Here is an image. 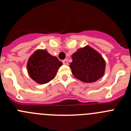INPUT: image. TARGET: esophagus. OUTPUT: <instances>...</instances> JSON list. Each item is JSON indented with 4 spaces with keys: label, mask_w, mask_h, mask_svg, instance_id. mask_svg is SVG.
Returning <instances> with one entry per match:
<instances>
[{
    "label": "esophagus",
    "mask_w": 131,
    "mask_h": 131,
    "mask_svg": "<svg viewBox=\"0 0 131 131\" xmlns=\"http://www.w3.org/2000/svg\"><path fill=\"white\" fill-rule=\"evenodd\" d=\"M63 64H65V65H67L68 64V60L67 59H64L63 61Z\"/></svg>",
    "instance_id": "obj_1"
}]
</instances>
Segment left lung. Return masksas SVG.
I'll return each mask as SVG.
<instances>
[{
    "label": "left lung",
    "instance_id": "left-lung-1",
    "mask_svg": "<svg viewBox=\"0 0 131 131\" xmlns=\"http://www.w3.org/2000/svg\"><path fill=\"white\" fill-rule=\"evenodd\" d=\"M70 67L75 78L85 83H93L102 78L105 73V61L100 53L86 46L78 49L72 55Z\"/></svg>",
    "mask_w": 131,
    "mask_h": 131
}]
</instances>
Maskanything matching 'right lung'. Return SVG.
<instances>
[{
  "instance_id": "right-lung-1",
  "label": "right lung",
  "mask_w": 131,
  "mask_h": 131,
  "mask_svg": "<svg viewBox=\"0 0 131 131\" xmlns=\"http://www.w3.org/2000/svg\"><path fill=\"white\" fill-rule=\"evenodd\" d=\"M62 64V62L46 50H38L29 58L27 70L30 78L35 82L45 84L55 78Z\"/></svg>"
}]
</instances>
